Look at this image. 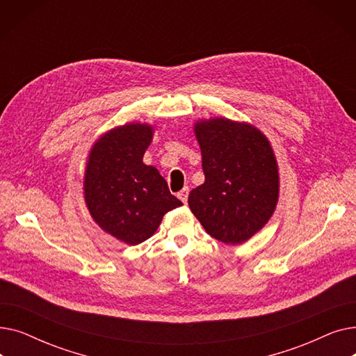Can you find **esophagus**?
Here are the masks:
<instances>
[{"label":"esophagus","instance_id":"obj_1","mask_svg":"<svg viewBox=\"0 0 356 356\" xmlns=\"http://www.w3.org/2000/svg\"><path fill=\"white\" fill-rule=\"evenodd\" d=\"M177 197H179L183 203L188 202V197H189V188H188V186H184V188L177 193Z\"/></svg>","mask_w":356,"mask_h":356}]
</instances>
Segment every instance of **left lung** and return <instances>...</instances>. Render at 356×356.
<instances>
[{
  "mask_svg": "<svg viewBox=\"0 0 356 356\" xmlns=\"http://www.w3.org/2000/svg\"><path fill=\"white\" fill-rule=\"evenodd\" d=\"M204 183L189 195L202 227L225 244H242L263 228L278 200L273 148L261 131L227 118L195 125Z\"/></svg>",
  "mask_w": 356,
  "mask_h": 356,
  "instance_id": "obj_1",
  "label": "left lung"
}]
</instances>
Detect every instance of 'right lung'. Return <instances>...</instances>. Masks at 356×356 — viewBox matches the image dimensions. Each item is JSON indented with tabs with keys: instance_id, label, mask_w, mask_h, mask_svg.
Here are the masks:
<instances>
[{
	"instance_id": "right-lung-1",
	"label": "right lung",
	"mask_w": 356,
	"mask_h": 356,
	"mask_svg": "<svg viewBox=\"0 0 356 356\" xmlns=\"http://www.w3.org/2000/svg\"><path fill=\"white\" fill-rule=\"evenodd\" d=\"M153 140L147 124H127L104 134L92 147L85 172V202L98 225L128 245L152 236L163 216L181 202L143 157Z\"/></svg>"
}]
</instances>
